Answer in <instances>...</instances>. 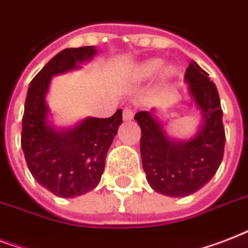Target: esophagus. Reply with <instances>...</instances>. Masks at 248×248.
<instances>
[{"label": "esophagus", "instance_id": "1", "mask_svg": "<svg viewBox=\"0 0 248 248\" xmlns=\"http://www.w3.org/2000/svg\"><path fill=\"white\" fill-rule=\"evenodd\" d=\"M132 117H134V109H132V107H124V120L130 121V120H132Z\"/></svg>", "mask_w": 248, "mask_h": 248}]
</instances>
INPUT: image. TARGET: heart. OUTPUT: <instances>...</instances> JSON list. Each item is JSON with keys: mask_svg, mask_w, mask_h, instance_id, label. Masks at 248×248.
<instances>
[{"mask_svg": "<svg viewBox=\"0 0 248 248\" xmlns=\"http://www.w3.org/2000/svg\"><path fill=\"white\" fill-rule=\"evenodd\" d=\"M161 65H162V62H161V60H148L145 63L140 64L136 72H138V76H139L140 78H148V77H152L153 75H155V73L159 71Z\"/></svg>", "mask_w": 248, "mask_h": 248, "instance_id": "obj_1", "label": "heart"}]
</instances>
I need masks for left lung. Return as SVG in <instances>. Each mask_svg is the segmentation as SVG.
Here are the masks:
<instances>
[{
	"label": "left lung",
	"instance_id": "obj_1",
	"mask_svg": "<svg viewBox=\"0 0 248 248\" xmlns=\"http://www.w3.org/2000/svg\"><path fill=\"white\" fill-rule=\"evenodd\" d=\"M184 78L203 114V124L194 139L175 143L166 136L152 112L135 114L141 128L140 153L148 183L155 192L170 197L189 196L207 184L223 161L225 145L223 110L215 83L196 62L189 63Z\"/></svg>",
	"mask_w": 248,
	"mask_h": 248
}]
</instances>
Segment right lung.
<instances>
[{
    "instance_id": "1",
    "label": "right lung",
    "mask_w": 248,
    "mask_h": 248,
    "mask_svg": "<svg viewBox=\"0 0 248 248\" xmlns=\"http://www.w3.org/2000/svg\"><path fill=\"white\" fill-rule=\"evenodd\" d=\"M93 46L65 48L56 54L36 75L25 99L21 148L33 177L59 197H77L100 183L105 158L118 126L122 110L109 118H87L69 131H56L46 122L47 93L52 76L77 68L91 59Z\"/></svg>"
}]
</instances>
